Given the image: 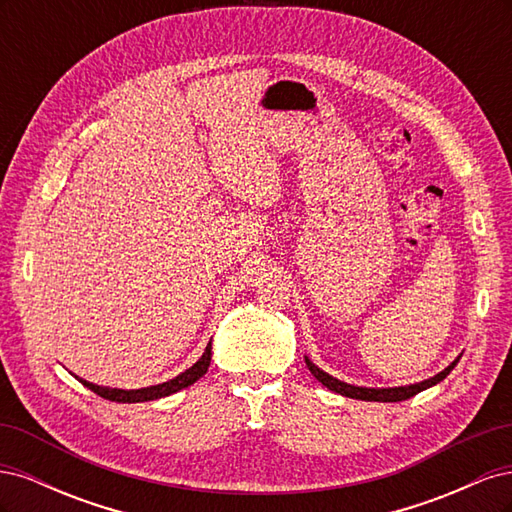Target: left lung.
I'll return each instance as SVG.
<instances>
[{"label": "left lung", "instance_id": "1", "mask_svg": "<svg viewBox=\"0 0 512 512\" xmlns=\"http://www.w3.org/2000/svg\"><path fill=\"white\" fill-rule=\"evenodd\" d=\"M459 359H461V356H457V359H455L451 365H448L444 371H440L438 376H433V378L423 380V382H418V384H410V386H397V389H363V386L346 384V382H342V380H337V378L329 376L327 371H322L320 367H316L312 361L307 359V356H305V365H307L309 371H312L314 378H316L318 382H322L324 386H327L329 391H335V393L344 395V397L361 399V401H404V399L414 397L416 393H421V391L429 389V386L442 382L448 374H451L453 367L459 363Z\"/></svg>", "mask_w": 512, "mask_h": 512}]
</instances>
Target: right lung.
Instances as JSON below:
<instances>
[{
	"label": "right lung",
	"instance_id": "add662e5",
	"mask_svg": "<svg viewBox=\"0 0 512 512\" xmlns=\"http://www.w3.org/2000/svg\"><path fill=\"white\" fill-rule=\"evenodd\" d=\"M209 363H211V342L207 344L203 356H200V359L190 369H185L183 374H179L173 380L156 384V386H147V389L121 391V389H106V386L91 384V382H87L83 378H79V380H81L83 386H87L89 391H94L96 395H100V397H104L108 401H117V404H138V401H153V399H160V397H168V395H173V393L185 389V386L194 384L198 378H203L207 374Z\"/></svg>",
	"mask_w": 512,
	"mask_h": 512
}]
</instances>
